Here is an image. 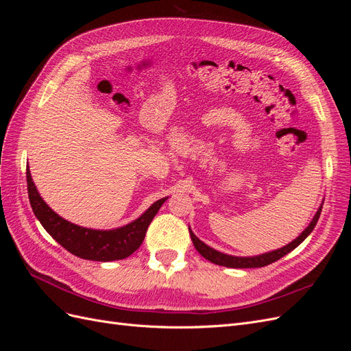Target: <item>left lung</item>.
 I'll use <instances>...</instances> for the list:
<instances>
[{"mask_svg":"<svg viewBox=\"0 0 351 351\" xmlns=\"http://www.w3.org/2000/svg\"><path fill=\"white\" fill-rule=\"evenodd\" d=\"M321 210H322V208L317 209L316 215L313 217L309 227H307L294 241H291L290 244H287V246H284L282 249L274 250V252L265 253V254H259V256H253V258H237V256H230V254L217 252V250H214L212 247L206 246L204 241H200L193 234L192 230H190V228H189V232H190V237H192V241L195 244L196 250L202 254V256H204L205 259H208L212 263L219 265V267H227V268H261V267H267V265H269L272 262H277L278 259L285 256L287 253H290L291 250H294L297 246H299V244L313 231L317 219H319Z\"/></svg>","mask_w":351,"mask_h":351,"instance_id":"1","label":"left lung"}]
</instances>
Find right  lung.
Listing matches in <instances>:
<instances>
[{"instance_id": "add662e5", "label": "right lung", "mask_w": 351, "mask_h": 351, "mask_svg": "<svg viewBox=\"0 0 351 351\" xmlns=\"http://www.w3.org/2000/svg\"><path fill=\"white\" fill-rule=\"evenodd\" d=\"M26 180L30 206L34 209L36 218L40 221L42 227L49 232L52 239L58 241L62 247L74 254V256L88 261L108 262L130 256L132 253L141 247L147 227H149L159 208L167 200V197L156 200L141 218H137L136 221L121 228L110 231L90 230L71 224V222L57 215L45 204L44 199L39 196L34 182H32L29 167L26 168Z\"/></svg>"}]
</instances>
